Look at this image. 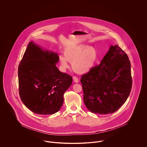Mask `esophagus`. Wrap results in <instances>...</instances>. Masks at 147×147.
<instances>
[{"mask_svg": "<svg viewBox=\"0 0 147 147\" xmlns=\"http://www.w3.org/2000/svg\"><path fill=\"white\" fill-rule=\"evenodd\" d=\"M73 80H74V82H75V83H78L79 82V79H78V78H77V77H76V76H74L73 77Z\"/></svg>", "mask_w": 147, "mask_h": 147, "instance_id": "obj_1", "label": "esophagus"}]
</instances>
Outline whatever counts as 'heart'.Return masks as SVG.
I'll return each mask as SVG.
<instances>
[{
  "label": "heart",
  "mask_w": 147,
  "mask_h": 147,
  "mask_svg": "<svg viewBox=\"0 0 147 147\" xmlns=\"http://www.w3.org/2000/svg\"><path fill=\"white\" fill-rule=\"evenodd\" d=\"M97 57V51L94 47L79 44L65 49L64 57H59V62L63 71L69 68L68 62L72 63V68L76 73L82 75L92 69Z\"/></svg>",
  "instance_id": "heart-1"
}]
</instances>
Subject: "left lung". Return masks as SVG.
<instances>
[{"mask_svg": "<svg viewBox=\"0 0 147 147\" xmlns=\"http://www.w3.org/2000/svg\"><path fill=\"white\" fill-rule=\"evenodd\" d=\"M84 102L93 113L107 114L124 104L132 88L131 63L118 45H111L101 63L81 78Z\"/></svg>", "mask_w": 147, "mask_h": 147, "instance_id": "1", "label": "left lung"}]
</instances>
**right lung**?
<instances>
[{"label": "right lung", "mask_w": 147, "mask_h": 147, "mask_svg": "<svg viewBox=\"0 0 147 147\" xmlns=\"http://www.w3.org/2000/svg\"><path fill=\"white\" fill-rule=\"evenodd\" d=\"M59 56L29 42L18 68L19 94L25 106L41 115L58 112L72 77L57 67Z\"/></svg>", "instance_id": "right-lung-1"}]
</instances>
